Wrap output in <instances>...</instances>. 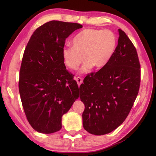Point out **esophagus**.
<instances>
[{"label": "esophagus", "instance_id": "1", "mask_svg": "<svg viewBox=\"0 0 156 156\" xmlns=\"http://www.w3.org/2000/svg\"><path fill=\"white\" fill-rule=\"evenodd\" d=\"M75 80H76V82H77V83H78V86H80V85L81 84V83H82V81H83V80H82V78H80V77H76V78H75Z\"/></svg>", "mask_w": 156, "mask_h": 156}]
</instances>
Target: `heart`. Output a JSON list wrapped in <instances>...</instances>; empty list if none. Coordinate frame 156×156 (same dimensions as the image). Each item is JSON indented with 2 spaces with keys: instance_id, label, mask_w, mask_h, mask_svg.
<instances>
[{
  "instance_id": "1",
  "label": "heart",
  "mask_w": 156,
  "mask_h": 156,
  "mask_svg": "<svg viewBox=\"0 0 156 156\" xmlns=\"http://www.w3.org/2000/svg\"><path fill=\"white\" fill-rule=\"evenodd\" d=\"M73 46L62 50L65 64L73 70L86 60L80 73H86L93 66L101 69L107 65L115 52L117 40L114 33L108 30L87 28L80 31L72 40Z\"/></svg>"
}]
</instances>
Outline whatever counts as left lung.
Returning <instances> with one entry per match:
<instances>
[{
  "instance_id": "left-lung-1",
  "label": "left lung",
  "mask_w": 156,
  "mask_h": 156,
  "mask_svg": "<svg viewBox=\"0 0 156 156\" xmlns=\"http://www.w3.org/2000/svg\"><path fill=\"white\" fill-rule=\"evenodd\" d=\"M118 31V44L109 63L88 74L80 87V98L85 104L83 128L95 135L109 133L124 122L140 88L136 48L123 31Z\"/></svg>"
}]
</instances>
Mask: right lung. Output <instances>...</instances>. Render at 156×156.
<instances>
[{
  "mask_svg": "<svg viewBox=\"0 0 156 156\" xmlns=\"http://www.w3.org/2000/svg\"><path fill=\"white\" fill-rule=\"evenodd\" d=\"M82 25L51 21L38 27L24 50L19 91L30 125L37 132L52 133L61 129L62 116L78 98L74 75L65 66V41Z\"/></svg>",
  "mask_w": 156,
  "mask_h": 156,
  "instance_id": "1",
  "label": "right lung"
}]
</instances>
